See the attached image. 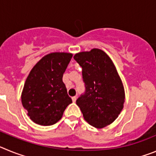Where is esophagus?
<instances>
[{
	"label": "esophagus",
	"instance_id": "obj_1",
	"mask_svg": "<svg viewBox=\"0 0 156 156\" xmlns=\"http://www.w3.org/2000/svg\"><path fill=\"white\" fill-rule=\"evenodd\" d=\"M76 98H77L76 96H74V97L72 98V100H73V102H76Z\"/></svg>",
	"mask_w": 156,
	"mask_h": 156
}]
</instances>
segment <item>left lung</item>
<instances>
[{
  "label": "left lung",
  "instance_id": "8db88e82",
  "mask_svg": "<svg viewBox=\"0 0 156 156\" xmlns=\"http://www.w3.org/2000/svg\"><path fill=\"white\" fill-rule=\"evenodd\" d=\"M82 67L85 92L76 100L85 120L96 128L111 124L120 114L125 101L122 80L113 62L103 51L94 48L76 54Z\"/></svg>",
  "mask_w": 156,
  "mask_h": 156
}]
</instances>
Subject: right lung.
<instances>
[{
  "instance_id": "right-lung-1",
  "label": "right lung",
  "mask_w": 156,
  "mask_h": 156,
  "mask_svg": "<svg viewBox=\"0 0 156 156\" xmlns=\"http://www.w3.org/2000/svg\"><path fill=\"white\" fill-rule=\"evenodd\" d=\"M73 55L48 54L32 69L22 92V103L30 119L41 126H51L61 119L72 103L62 76Z\"/></svg>"
}]
</instances>
